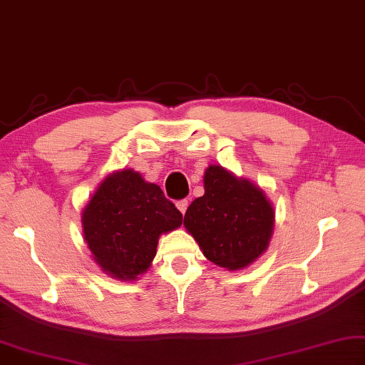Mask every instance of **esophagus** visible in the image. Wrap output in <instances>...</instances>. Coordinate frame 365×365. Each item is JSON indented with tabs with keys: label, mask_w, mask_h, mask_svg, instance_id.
<instances>
[{
	"label": "esophagus",
	"mask_w": 365,
	"mask_h": 365,
	"mask_svg": "<svg viewBox=\"0 0 365 365\" xmlns=\"http://www.w3.org/2000/svg\"><path fill=\"white\" fill-rule=\"evenodd\" d=\"M176 207H178L179 212H181V213L184 215V213H186L187 207H189V202H187V200H179V202L176 203Z\"/></svg>",
	"instance_id": "obj_1"
}]
</instances>
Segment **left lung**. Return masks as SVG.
Instances as JSON below:
<instances>
[{"label":"left lung","mask_w":365,"mask_h":365,"mask_svg":"<svg viewBox=\"0 0 365 365\" xmlns=\"http://www.w3.org/2000/svg\"><path fill=\"white\" fill-rule=\"evenodd\" d=\"M205 194L190 203L184 227L216 266L240 271L263 255L272 237L276 212L264 190L221 165L203 175Z\"/></svg>","instance_id":"1"}]
</instances>
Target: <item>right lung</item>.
<instances>
[{
	"label": "right lung",
	"mask_w": 365,
	"mask_h": 365,
	"mask_svg": "<svg viewBox=\"0 0 365 365\" xmlns=\"http://www.w3.org/2000/svg\"><path fill=\"white\" fill-rule=\"evenodd\" d=\"M181 225V212L163 190L131 168L110 173L81 212L93 259L107 276L125 282L149 269L160 235Z\"/></svg>",
	"instance_id": "obj_1"
}]
</instances>
